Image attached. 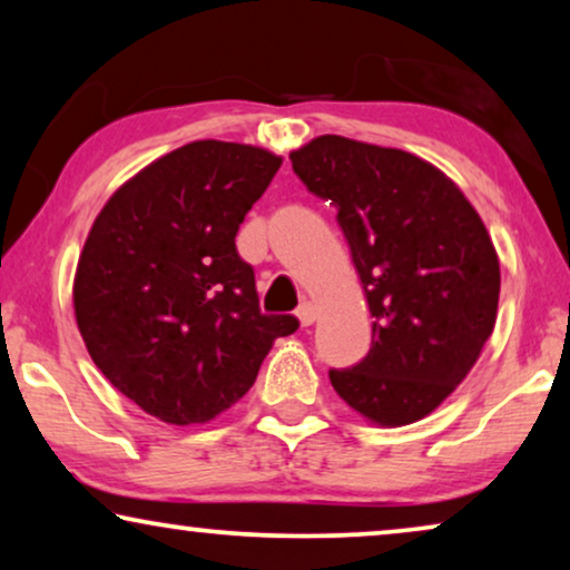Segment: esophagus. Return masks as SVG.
<instances>
[{
	"instance_id": "1",
	"label": "esophagus",
	"mask_w": 570,
	"mask_h": 570,
	"mask_svg": "<svg viewBox=\"0 0 570 570\" xmlns=\"http://www.w3.org/2000/svg\"><path fill=\"white\" fill-rule=\"evenodd\" d=\"M295 316H298L301 326H311V324H314V322H316V308H314V303H301L298 311H295Z\"/></svg>"
}]
</instances>
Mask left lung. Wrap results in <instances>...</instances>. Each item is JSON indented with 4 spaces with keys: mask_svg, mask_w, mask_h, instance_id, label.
<instances>
[{
    "mask_svg": "<svg viewBox=\"0 0 570 570\" xmlns=\"http://www.w3.org/2000/svg\"><path fill=\"white\" fill-rule=\"evenodd\" d=\"M291 160L337 207L373 316L368 355L330 371L334 392L371 423H415L462 384L493 332V240L456 184L404 150L324 135Z\"/></svg>",
    "mask_w": 570,
    "mask_h": 570,
    "instance_id": "obj_1",
    "label": "left lung"
}]
</instances>
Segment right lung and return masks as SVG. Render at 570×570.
I'll list each match as a JSON object with an SVG mask.
<instances>
[{
    "instance_id": "1",
    "label": "right lung",
    "mask_w": 570,
    "mask_h": 570,
    "mask_svg": "<svg viewBox=\"0 0 570 570\" xmlns=\"http://www.w3.org/2000/svg\"><path fill=\"white\" fill-rule=\"evenodd\" d=\"M262 147L199 139L121 186L92 223L75 316L92 363L170 425L207 423L244 396L272 342L298 330L262 314L236 233L279 168Z\"/></svg>"
}]
</instances>
